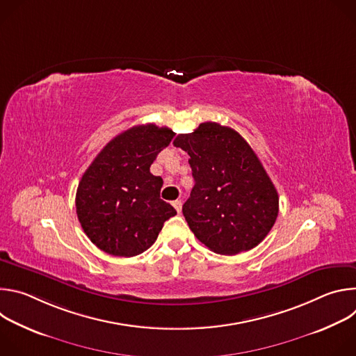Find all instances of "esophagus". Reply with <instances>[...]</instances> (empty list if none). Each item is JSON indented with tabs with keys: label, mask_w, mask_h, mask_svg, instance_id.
Here are the masks:
<instances>
[{
	"label": "esophagus",
	"mask_w": 356,
	"mask_h": 356,
	"mask_svg": "<svg viewBox=\"0 0 356 356\" xmlns=\"http://www.w3.org/2000/svg\"><path fill=\"white\" fill-rule=\"evenodd\" d=\"M172 204H173V207L176 209V211H177V213H180V211H181V201H180V200H176V201H173Z\"/></svg>",
	"instance_id": "34e87169"
}]
</instances>
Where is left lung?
<instances>
[{
	"label": "left lung",
	"mask_w": 356,
	"mask_h": 356,
	"mask_svg": "<svg viewBox=\"0 0 356 356\" xmlns=\"http://www.w3.org/2000/svg\"><path fill=\"white\" fill-rule=\"evenodd\" d=\"M173 145L190 156L195 184L183 216L195 238L221 255L259 245L277 218L279 195L249 143L229 127L202 122Z\"/></svg>",
	"instance_id": "1"
}]
</instances>
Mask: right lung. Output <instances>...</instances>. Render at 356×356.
<instances>
[{"label": "right lung", "mask_w": 356, "mask_h": 356, "mask_svg": "<svg viewBox=\"0 0 356 356\" xmlns=\"http://www.w3.org/2000/svg\"><path fill=\"white\" fill-rule=\"evenodd\" d=\"M175 132L136 125L111 139L84 172L76 193L77 218L90 241L114 257L131 258L154 245L176 210L161 198L163 180L150 165Z\"/></svg>", "instance_id": "obj_1"}]
</instances>
